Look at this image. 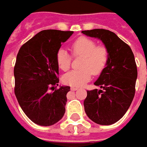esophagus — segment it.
<instances>
[{
    "label": "esophagus",
    "mask_w": 147,
    "mask_h": 147,
    "mask_svg": "<svg viewBox=\"0 0 147 147\" xmlns=\"http://www.w3.org/2000/svg\"><path fill=\"white\" fill-rule=\"evenodd\" d=\"M78 89V88H76V87H72V88H71V90H72V91H77Z\"/></svg>",
    "instance_id": "1"
}]
</instances>
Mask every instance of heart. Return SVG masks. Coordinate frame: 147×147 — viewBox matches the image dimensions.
Instances as JSON below:
<instances>
[{"label": "heart", "instance_id": "1", "mask_svg": "<svg viewBox=\"0 0 147 147\" xmlns=\"http://www.w3.org/2000/svg\"><path fill=\"white\" fill-rule=\"evenodd\" d=\"M74 56H81L82 69L69 72L63 77V82L72 87H81L88 82L92 74H100L107 65L109 51L105 46H96L95 41L85 37H78L70 46ZM72 57L66 51L60 49L56 55L57 65L61 70L67 71L71 65Z\"/></svg>", "mask_w": 147, "mask_h": 147}]
</instances>
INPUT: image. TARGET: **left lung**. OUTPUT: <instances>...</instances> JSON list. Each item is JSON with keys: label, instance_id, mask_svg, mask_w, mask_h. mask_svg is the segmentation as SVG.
<instances>
[{"label": "left lung", "instance_id": "left-lung-1", "mask_svg": "<svg viewBox=\"0 0 147 147\" xmlns=\"http://www.w3.org/2000/svg\"><path fill=\"white\" fill-rule=\"evenodd\" d=\"M82 32L100 39L109 51L107 65L94 82L101 90L87 92L84 110L96 123L110 125L125 115L134 97L138 78L134 55L130 47L113 32L92 29Z\"/></svg>", "mask_w": 147, "mask_h": 147}]
</instances>
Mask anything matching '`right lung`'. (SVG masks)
Instances as JSON below:
<instances>
[{
  "label": "right lung",
  "instance_id": "obj_1",
  "mask_svg": "<svg viewBox=\"0 0 147 147\" xmlns=\"http://www.w3.org/2000/svg\"><path fill=\"white\" fill-rule=\"evenodd\" d=\"M73 31L43 30L20 47L14 65V94L29 119L51 126L65 113L70 87L60 86L56 55ZM55 90L53 93L50 90Z\"/></svg>",
  "mask_w": 147,
  "mask_h": 147
}]
</instances>
